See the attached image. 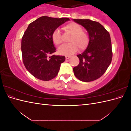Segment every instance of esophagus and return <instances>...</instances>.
<instances>
[{"label":"esophagus","mask_w":131,"mask_h":131,"mask_svg":"<svg viewBox=\"0 0 131 131\" xmlns=\"http://www.w3.org/2000/svg\"><path fill=\"white\" fill-rule=\"evenodd\" d=\"M70 58V56H66V59H69Z\"/></svg>","instance_id":"34e87169"}]
</instances>
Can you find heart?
<instances>
[{"label":"heart","mask_w":131,"mask_h":131,"mask_svg":"<svg viewBox=\"0 0 131 131\" xmlns=\"http://www.w3.org/2000/svg\"><path fill=\"white\" fill-rule=\"evenodd\" d=\"M66 32L72 34L69 39L68 44L61 46L58 50V53L62 55L70 56L78 50H82L88 47L90 38L89 35L84 31L80 25L75 22H71L63 27ZM52 40L54 45H59L62 43V37L61 31L58 29H55L52 34Z\"/></svg>","instance_id":"b5f03b06"}]
</instances>
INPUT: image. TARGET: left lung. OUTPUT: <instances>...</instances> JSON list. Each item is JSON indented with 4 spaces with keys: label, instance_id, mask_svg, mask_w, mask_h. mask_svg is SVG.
I'll return each mask as SVG.
<instances>
[{
    "label": "left lung",
    "instance_id": "8db88e82",
    "mask_svg": "<svg viewBox=\"0 0 131 131\" xmlns=\"http://www.w3.org/2000/svg\"><path fill=\"white\" fill-rule=\"evenodd\" d=\"M88 30L90 41L84 52L77 55L80 62L74 67L79 80L90 82L102 77L112 60L113 52L109 33L100 23L89 19H73Z\"/></svg>",
    "mask_w": 131,
    "mask_h": 131
}]
</instances>
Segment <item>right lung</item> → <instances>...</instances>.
Wrapping results in <instances>:
<instances>
[{
	"instance_id": "add662e5",
	"label": "right lung",
	"mask_w": 131,
	"mask_h": 131,
	"mask_svg": "<svg viewBox=\"0 0 131 131\" xmlns=\"http://www.w3.org/2000/svg\"><path fill=\"white\" fill-rule=\"evenodd\" d=\"M68 18L42 16L30 23L22 38V60L28 72L39 80L49 81L57 76L64 56L50 54L56 52L52 40L53 31Z\"/></svg>"
}]
</instances>
